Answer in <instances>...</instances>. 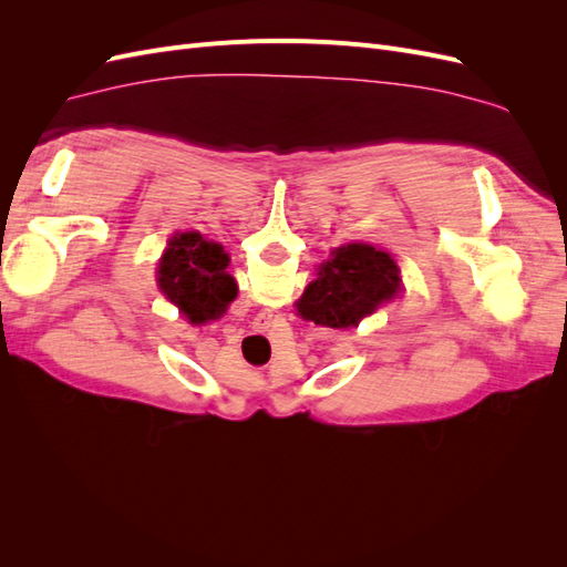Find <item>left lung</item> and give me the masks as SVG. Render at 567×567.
Here are the masks:
<instances>
[{"label":"left lung","instance_id":"obj_1","mask_svg":"<svg viewBox=\"0 0 567 567\" xmlns=\"http://www.w3.org/2000/svg\"><path fill=\"white\" fill-rule=\"evenodd\" d=\"M400 269L385 250L350 244L333 250L298 300L302 319L329 329L357 326L400 293Z\"/></svg>","mask_w":567,"mask_h":567}]
</instances>
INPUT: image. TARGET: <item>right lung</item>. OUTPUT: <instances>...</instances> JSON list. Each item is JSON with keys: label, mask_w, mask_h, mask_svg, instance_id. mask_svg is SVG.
I'll return each instance as SVG.
<instances>
[{"label": "right lung", "mask_w": 567, "mask_h": 567, "mask_svg": "<svg viewBox=\"0 0 567 567\" xmlns=\"http://www.w3.org/2000/svg\"><path fill=\"white\" fill-rule=\"evenodd\" d=\"M229 257L221 246L205 241L196 231L177 234L161 257L158 286L179 312L194 323L225 315L236 298V284L227 274Z\"/></svg>", "instance_id": "obj_1"}]
</instances>
